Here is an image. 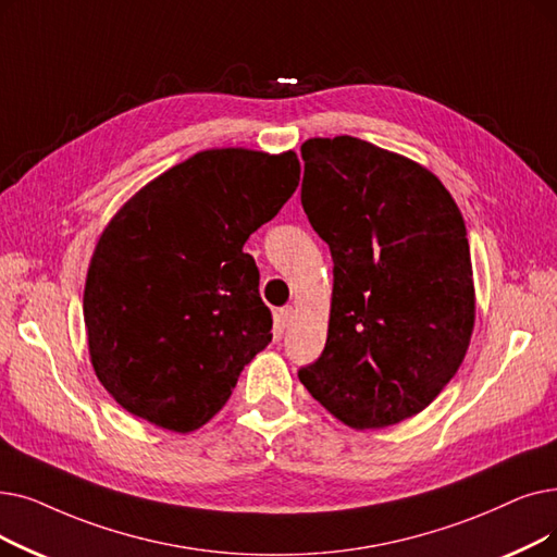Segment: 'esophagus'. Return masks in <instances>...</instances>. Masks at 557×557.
<instances>
[{
  "instance_id": "esophagus-1",
  "label": "esophagus",
  "mask_w": 557,
  "mask_h": 557,
  "mask_svg": "<svg viewBox=\"0 0 557 557\" xmlns=\"http://www.w3.org/2000/svg\"><path fill=\"white\" fill-rule=\"evenodd\" d=\"M294 317H296V309L294 307H282L280 309V323L282 327H288L294 323Z\"/></svg>"
}]
</instances>
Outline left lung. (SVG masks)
<instances>
[{
    "instance_id": "obj_1",
    "label": "left lung",
    "mask_w": 557,
    "mask_h": 557,
    "mask_svg": "<svg viewBox=\"0 0 557 557\" xmlns=\"http://www.w3.org/2000/svg\"><path fill=\"white\" fill-rule=\"evenodd\" d=\"M302 209L334 261L327 342L298 371L350 428L419 414L467 355L475 294L465 219L428 168L352 136L309 138Z\"/></svg>"
}]
</instances>
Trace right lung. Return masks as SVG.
<instances>
[{"mask_svg":"<svg viewBox=\"0 0 557 557\" xmlns=\"http://www.w3.org/2000/svg\"><path fill=\"white\" fill-rule=\"evenodd\" d=\"M300 182L296 152L205 150L125 202L95 246L84 323L95 375L127 412L190 432L271 344L246 240Z\"/></svg>","mask_w":557,"mask_h":557,"instance_id":"1","label":"right lung"}]
</instances>
